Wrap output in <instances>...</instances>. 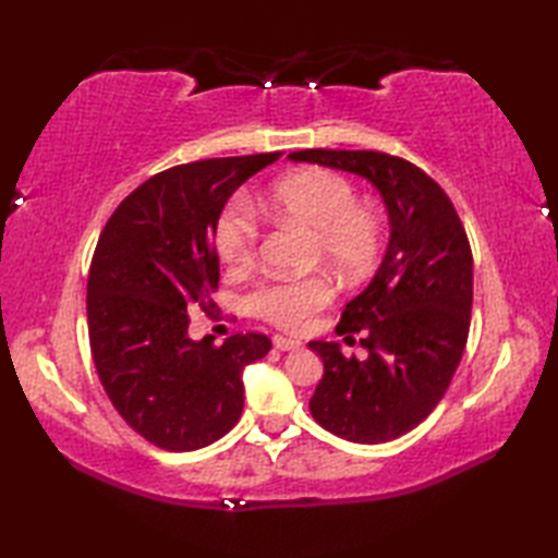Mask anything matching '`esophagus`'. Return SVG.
Here are the masks:
<instances>
[{
  "label": "esophagus",
  "mask_w": 558,
  "mask_h": 558,
  "mask_svg": "<svg viewBox=\"0 0 558 558\" xmlns=\"http://www.w3.org/2000/svg\"><path fill=\"white\" fill-rule=\"evenodd\" d=\"M272 345H276V350H280V352H292V350H300L302 342L286 338V336H276L272 338Z\"/></svg>",
  "instance_id": "34e87169"
}]
</instances>
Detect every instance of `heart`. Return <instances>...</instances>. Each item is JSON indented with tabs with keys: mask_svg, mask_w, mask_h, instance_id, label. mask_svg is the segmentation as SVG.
<instances>
[{
	"mask_svg": "<svg viewBox=\"0 0 558 558\" xmlns=\"http://www.w3.org/2000/svg\"><path fill=\"white\" fill-rule=\"evenodd\" d=\"M268 218L294 222L312 232V256L342 278H357L381 252L384 222L369 206L354 204L352 184L328 170H302L282 177L260 201ZM258 228L242 198H232L216 225V246L225 264L244 268L256 256ZM333 300V288L322 276L264 282L252 294V310L270 324L302 330L314 314Z\"/></svg>",
	"mask_w": 558,
	"mask_h": 558,
	"instance_id": "obj_1",
	"label": "heart"
}]
</instances>
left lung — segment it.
<instances>
[{
	"label": "left lung",
	"mask_w": 558,
	"mask_h": 558,
	"mask_svg": "<svg viewBox=\"0 0 558 558\" xmlns=\"http://www.w3.org/2000/svg\"><path fill=\"white\" fill-rule=\"evenodd\" d=\"M292 162L357 174L384 198L390 236L374 278L342 312L338 333H362L366 360L312 340L324 378L314 420L352 444L414 429L444 398L468 342L472 252L446 192L412 162L376 150H300Z\"/></svg>",
	"instance_id": "left-lung-1"
}]
</instances>
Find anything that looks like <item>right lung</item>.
I'll list each match as a JSON object with an SVG mask.
<instances>
[{"mask_svg": "<svg viewBox=\"0 0 558 558\" xmlns=\"http://www.w3.org/2000/svg\"><path fill=\"white\" fill-rule=\"evenodd\" d=\"M280 153L198 160L129 194L105 225L88 272V336L105 393L134 432L165 450L228 434L244 408L242 374L270 340L189 336L218 286L216 225L230 196Z\"/></svg>", "mask_w": 558, "mask_h": 558, "instance_id": "obj_1", "label": "right lung"}]
</instances>
